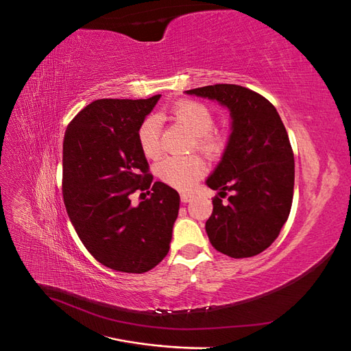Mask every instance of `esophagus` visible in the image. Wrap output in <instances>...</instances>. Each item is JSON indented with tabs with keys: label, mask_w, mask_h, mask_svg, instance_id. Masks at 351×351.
Segmentation results:
<instances>
[{
	"label": "esophagus",
	"mask_w": 351,
	"mask_h": 351,
	"mask_svg": "<svg viewBox=\"0 0 351 351\" xmlns=\"http://www.w3.org/2000/svg\"><path fill=\"white\" fill-rule=\"evenodd\" d=\"M180 197H182V202H184V204H186V202H190V200H192V195H190V193H186V192H182V193H180Z\"/></svg>",
	"instance_id": "esophagus-1"
}]
</instances>
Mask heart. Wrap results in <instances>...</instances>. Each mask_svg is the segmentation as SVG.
<instances>
[{"mask_svg":"<svg viewBox=\"0 0 351 351\" xmlns=\"http://www.w3.org/2000/svg\"><path fill=\"white\" fill-rule=\"evenodd\" d=\"M169 119L192 133V149H197L208 158H218L226 151L227 137L221 130L212 129L215 117L206 104L195 99H182L169 110ZM141 151L149 159L162 154L159 123L154 117L146 119L137 130ZM206 171V164L199 155L169 156L156 165V176L161 182L174 189L187 190Z\"/></svg>","mask_w":351,"mask_h":351,"instance_id":"heart-1","label":"heart"}]
</instances>
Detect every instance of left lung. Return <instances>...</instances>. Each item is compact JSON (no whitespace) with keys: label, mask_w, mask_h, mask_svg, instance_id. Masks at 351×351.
Listing matches in <instances>:
<instances>
[{"label":"left lung","mask_w":351,"mask_h":351,"mask_svg":"<svg viewBox=\"0 0 351 351\" xmlns=\"http://www.w3.org/2000/svg\"><path fill=\"white\" fill-rule=\"evenodd\" d=\"M226 105L232 132L219 165L208 180L227 204L212 199L206 221L212 246L230 258L256 256L278 237L290 215L294 190V154L274 105L239 84H212L186 90Z\"/></svg>","instance_id":"obj_1"}]
</instances>
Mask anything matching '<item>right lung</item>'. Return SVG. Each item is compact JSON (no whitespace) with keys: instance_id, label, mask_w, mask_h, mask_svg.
<instances>
[{"instance_id":"1","label":"right lung","mask_w":351,"mask_h":351,"mask_svg":"<svg viewBox=\"0 0 351 351\" xmlns=\"http://www.w3.org/2000/svg\"><path fill=\"white\" fill-rule=\"evenodd\" d=\"M161 95L98 99L67 125L62 142V197L83 246L107 268L142 274L169 250L180 196L154 182L137 130ZM144 200L133 206L130 196Z\"/></svg>"}]
</instances>
